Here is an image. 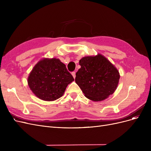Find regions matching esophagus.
<instances>
[{"label": "esophagus", "instance_id": "obj_1", "mask_svg": "<svg viewBox=\"0 0 151 151\" xmlns=\"http://www.w3.org/2000/svg\"><path fill=\"white\" fill-rule=\"evenodd\" d=\"M72 75L73 77H74V78L75 79L76 78V72H72Z\"/></svg>", "mask_w": 151, "mask_h": 151}]
</instances>
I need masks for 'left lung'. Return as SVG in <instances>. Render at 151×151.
Here are the masks:
<instances>
[{
  "mask_svg": "<svg viewBox=\"0 0 151 151\" xmlns=\"http://www.w3.org/2000/svg\"><path fill=\"white\" fill-rule=\"evenodd\" d=\"M76 83L85 96L94 101L107 98L116 90L120 79L116 68L101 55L85 57L79 60Z\"/></svg>",
  "mask_w": 151,
  "mask_h": 151,
  "instance_id": "obj_1",
  "label": "left lung"
}]
</instances>
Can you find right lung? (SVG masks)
I'll list each match as a JSON object with an SVG mask.
<instances>
[{
    "label": "right lung",
    "instance_id": "obj_1",
    "mask_svg": "<svg viewBox=\"0 0 151 151\" xmlns=\"http://www.w3.org/2000/svg\"><path fill=\"white\" fill-rule=\"evenodd\" d=\"M73 81L74 77L59 59L45 58L34 67L28 83L36 96L50 101L60 98L67 85Z\"/></svg>",
    "mask_w": 151,
    "mask_h": 151
}]
</instances>
